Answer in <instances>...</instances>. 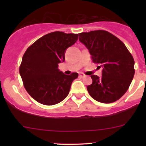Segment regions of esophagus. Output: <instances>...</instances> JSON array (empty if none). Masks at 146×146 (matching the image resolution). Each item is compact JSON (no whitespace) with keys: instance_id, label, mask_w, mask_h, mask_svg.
Returning <instances> with one entry per match:
<instances>
[{"instance_id":"obj_1","label":"esophagus","mask_w":146,"mask_h":146,"mask_svg":"<svg viewBox=\"0 0 146 146\" xmlns=\"http://www.w3.org/2000/svg\"><path fill=\"white\" fill-rule=\"evenodd\" d=\"M79 76L81 78H83V77H85V75L82 74V73H80V74H79Z\"/></svg>"}]
</instances>
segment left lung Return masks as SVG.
<instances>
[{"mask_svg": "<svg viewBox=\"0 0 146 146\" xmlns=\"http://www.w3.org/2000/svg\"><path fill=\"white\" fill-rule=\"evenodd\" d=\"M79 40L89 51L92 61L102 68V77L92 75L87 87L94 100L102 103L118 100L127 91L134 76V60L124 44L104 30L79 34Z\"/></svg>", "mask_w": 146, "mask_h": 146, "instance_id": "1", "label": "left lung"}]
</instances>
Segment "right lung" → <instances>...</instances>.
Returning <instances> with one entry per match:
<instances>
[{
	"instance_id": "1",
	"label": "right lung",
	"mask_w": 146,
	"mask_h": 146,
	"mask_svg": "<svg viewBox=\"0 0 146 146\" xmlns=\"http://www.w3.org/2000/svg\"><path fill=\"white\" fill-rule=\"evenodd\" d=\"M78 34L54 32L39 38L23 55L20 74L26 90L33 99L54 105L68 96L78 73L70 76L58 68L65 61V53L78 40Z\"/></svg>"
}]
</instances>
